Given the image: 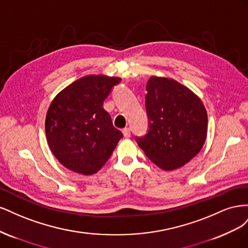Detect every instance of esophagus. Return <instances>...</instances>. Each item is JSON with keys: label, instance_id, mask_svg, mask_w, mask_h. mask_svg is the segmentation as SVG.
Here are the masks:
<instances>
[{"label": "esophagus", "instance_id": "obj_1", "mask_svg": "<svg viewBox=\"0 0 248 248\" xmlns=\"http://www.w3.org/2000/svg\"><path fill=\"white\" fill-rule=\"evenodd\" d=\"M122 132H123V136H124L125 138H129V137H130V129L128 128V127H126V128H124V129L122 130Z\"/></svg>", "mask_w": 248, "mask_h": 248}]
</instances>
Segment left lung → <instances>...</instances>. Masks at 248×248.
Here are the masks:
<instances>
[{
    "instance_id": "obj_1",
    "label": "left lung",
    "mask_w": 248,
    "mask_h": 248,
    "mask_svg": "<svg viewBox=\"0 0 248 248\" xmlns=\"http://www.w3.org/2000/svg\"><path fill=\"white\" fill-rule=\"evenodd\" d=\"M149 130L136 138L139 147L157 167H183L205 144L208 116L202 100L175 79L151 77L147 82Z\"/></svg>"
}]
</instances>
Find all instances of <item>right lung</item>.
Wrapping results in <instances>:
<instances>
[{"mask_svg": "<svg viewBox=\"0 0 248 248\" xmlns=\"http://www.w3.org/2000/svg\"><path fill=\"white\" fill-rule=\"evenodd\" d=\"M121 81L116 77L87 76L67 86L51 101L46 118L49 149L68 170L93 175L108 160L122 132L102 104Z\"/></svg>", "mask_w": 248, "mask_h": 248, "instance_id": "add662e5", "label": "right lung"}]
</instances>
